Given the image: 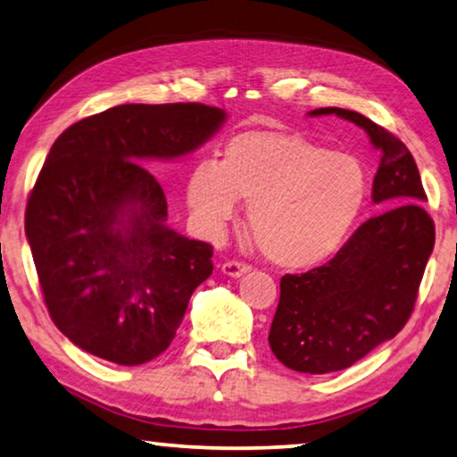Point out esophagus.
<instances>
[{
	"instance_id": "1",
	"label": "esophagus",
	"mask_w": 457,
	"mask_h": 457,
	"mask_svg": "<svg viewBox=\"0 0 457 457\" xmlns=\"http://www.w3.org/2000/svg\"><path fill=\"white\" fill-rule=\"evenodd\" d=\"M220 270L224 276H228V278H241L249 271V265L241 263V262H224Z\"/></svg>"
}]
</instances>
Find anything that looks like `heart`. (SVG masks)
I'll list each match as a JSON object with an SVG mask.
<instances>
[{"mask_svg":"<svg viewBox=\"0 0 457 457\" xmlns=\"http://www.w3.org/2000/svg\"><path fill=\"white\" fill-rule=\"evenodd\" d=\"M368 198L360 159L333 153L298 132L245 130L224 145L219 163L189 175L187 204L216 238L247 202V228L270 263L314 268L341 249Z\"/></svg>","mask_w":457,"mask_h":457,"instance_id":"b5f03b06","label":"heart"}]
</instances>
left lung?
Returning <instances> with one entry per match:
<instances>
[{
	"mask_svg": "<svg viewBox=\"0 0 457 457\" xmlns=\"http://www.w3.org/2000/svg\"><path fill=\"white\" fill-rule=\"evenodd\" d=\"M368 132L382 153L371 187L390 208L361 224L337 255L306 273H286L270 347L302 374L339 371L395 337L411 319L435 245V224L415 159L403 140L360 112L319 108Z\"/></svg>",
	"mask_w": 457,
	"mask_h": 457,
	"instance_id": "left-lung-1",
	"label": "left lung"
}]
</instances>
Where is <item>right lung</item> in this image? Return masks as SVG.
<instances>
[{"label": "right lung", "mask_w": 457, "mask_h": 457, "mask_svg": "<svg viewBox=\"0 0 457 457\" xmlns=\"http://www.w3.org/2000/svg\"><path fill=\"white\" fill-rule=\"evenodd\" d=\"M227 120L204 104H124L51 146L26 206V237L59 331L87 353L140 366L170 347L212 245L167 227L143 163L194 153Z\"/></svg>", "instance_id": "add662e5"}]
</instances>
